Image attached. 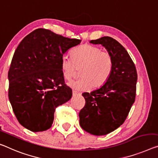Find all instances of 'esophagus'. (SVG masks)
<instances>
[{"instance_id": "34e87169", "label": "esophagus", "mask_w": 158, "mask_h": 158, "mask_svg": "<svg viewBox=\"0 0 158 158\" xmlns=\"http://www.w3.org/2000/svg\"><path fill=\"white\" fill-rule=\"evenodd\" d=\"M81 93H78V92H77L76 90H73V96H77V95H80Z\"/></svg>"}]
</instances>
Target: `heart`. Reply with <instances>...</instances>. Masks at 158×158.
Masks as SVG:
<instances>
[{"mask_svg":"<svg viewBox=\"0 0 158 158\" xmlns=\"http://www.w3.org/2000/svg\"><path fill=\"white\" fill-rule=\"evenodd\" d=\"M71 57L64 56L60 60V69L64 78L71 81L81 69L77 81L69 85L78 91H84L92 87H98L109 79L113 69V59L108 52L102 51L96 46L84 44L71 53Z\"/></svg>","mask_w":158,"mask_h":158,"instance_id":"heart-1","label":"heart"}]
</instances>
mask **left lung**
Here are the masks:
<instances>
[{
	"instance_id": "left-lung-1",
	"label": "left lung",
	"mask_w": 158,
	"mask_h": 158,
	"mask_svg": "<svg viewBox=\"0 0 158 158\" xmlns=\"http://www.w3.org/2000/svg\"><path fill=\"white\" fill-rule=\"evenodd\" d=\"M89 43L106 48L112 57L113 69L102 86L82 93L85 105L79 113L80 125L90 134L104 135L127 118L135 101L137 73L127 51L114 39L103 37Z\"/></svg>"
}]
</instances>
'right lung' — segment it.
<instances>
[{"label":"right lung","instance_id":"right-lung-1","mask_svg":"<svg viewBox=\"0 0 158 158\" xmlns=\"http://www.w3.org/2000/svg\"><path fill=\"white\" fill-rule=\"evenodd\" d=\"M81 42L40 28L17 47L8 72V98L17 119L27 129H48L56 108L71 99L72 89L64 84L60 60Z\"/></svg>","mask_w":158,"mask_h":158}]
</instances>
